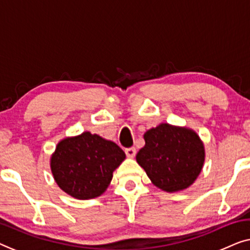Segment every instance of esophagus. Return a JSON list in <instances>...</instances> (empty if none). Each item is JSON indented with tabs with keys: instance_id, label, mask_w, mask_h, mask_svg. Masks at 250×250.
Segmentation results:
<instances>
[{
	"instance_id": "esophagus-1",
	"label": "esophagus",
	"mask_w": 250,
	"mask_h": 250,
	"mask_svg": "<svg viewBox=\"0 0 250 250\" xmlns=\"http://www.w3.org/2000/svg\"><path fill=\"white\" fill-rule=\"evenodd\" d=\"M125 153L128 158H134V157H135V154H136L135 147H127V149H125Z\"/></svg>"
}]
</instances>
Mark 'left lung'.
<instances>
[{"mask_svg": "<svg viewBox=\"0 0 250 250\" xmlns=\"http://www.w3.org/2000/svg\"><path fill=\"white\" fill-rule=\"evenodd\" d=\"M143 137L136 161L155 187L176 193L193 185L205 161L204 143L194 129L161 123Z\"/></svg>", "mask_w": 250, "mask_h": 250, "instance_id": "8db88e82", "label": "left lung"}]
</instances>
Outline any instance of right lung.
I'll return each instance as SVG.
<instances>
[{"label":"right lung","mask_w":250,"mask_h":250,"mask_svg":"<svg viewBox=\"0 0 250 250\" xmlns=\"http://www.w3.org/2000/svg\"><path fill=\"white\" fill-rule=\"evenodd\" d=\"M125 158L113 141L85 131L61 140L49 164L61 189L78 200H91L106 191Z\"/></svg>","instance_id":"1"}]
</instances>
